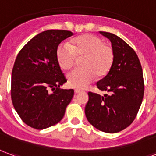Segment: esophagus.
Listing matches in <instances>:
<instances>
[{"label": "esophagus", "mask_w": 156, "mask_h": 156, "mask_svg": "<svg viewBox=\"0 0 156 156\" xmlns=\"http://www.w3.org/2000/svg\"><path fill=\"white\" fill-rule=\"evenodd\" d=\"M75 93H81L82 91L81 90H79V89H75Z\"/></svg>", "instance_id": "34e87169"}]
</instances>
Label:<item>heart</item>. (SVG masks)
<instances>
[{
	"label": "heart",
	"mask_w": 156,
	"mask_h": 156,
	"mask_svg": "<svg viewBox=\"0 0 156 156\" xmlns=\"http://www.w3.org/2000/svg\"><path fill=\"white\" fill-rule=\"evenodd\" d=\"M81 69L69 73L68 83L73 88H83L98 78H104L110 72L114 62L112 47L103 43L97 35L85 34L71 40V45L62 43L58 46L56 58L63 70L72 69L77 58H81Z\"/></svg>",
	"instance_id": "b5f03b06"
}]
</instances>
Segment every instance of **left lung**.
I'll use <instances>...</instances> for the list:
<instances>
[{
	"label": "left lung",
	"mask_w": 156,
	"mask_h": 156,
	"mask_svg": "<svg viewBox=\"0 0 156 156\" xmlns=\"http://www.w3.org/2000/svg\"><path fill=\"white\" fill-rule=\"evenodd\" d=\"M109 39L114 51L113 65L107 76L97 83L101 96L89 92L85 114L90 124L107 133H116L131 125L144 97V78L136 53L116 34L100 31Z\"/></svg>",
	"instance_id": "8db88e82"
}]
</instances>
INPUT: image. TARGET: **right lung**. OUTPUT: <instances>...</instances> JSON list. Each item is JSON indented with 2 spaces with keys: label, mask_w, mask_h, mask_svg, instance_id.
Instances as JSON below:
<instances>
[{
  "label": "right lung",
  "mask_w": 156,
  "mask_h": 156,
  "mask_svg": "<svg viewBox=\"0 0 156 156\" xmlns=\"http://www.w3.org/2000/svg\"><path fill=\"white\" fill-rule=\"evenodd\" d=\"M73 33L43 31L20 49L11 73L10 95L16 112L26 125L42 130L62 120L73 89H61L67 79L56 58V50ZM53 93L50 94L48 90Z\"/></svg>",
  "instance_id": "obj_1"
}]
</instances>
